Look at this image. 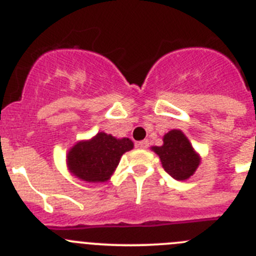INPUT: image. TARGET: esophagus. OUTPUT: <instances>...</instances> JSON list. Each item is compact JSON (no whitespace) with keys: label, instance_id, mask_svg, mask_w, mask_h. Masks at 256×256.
<instances>
[{"label":"esophagus","instance_id":"34e87169","mask_svg":"<svg viewBox=\"0 0 256 256\" xmlns=\"http://www.w3.org/2000/svg\"><path fill=\"white\" fill-rule=\"evenodd\" d=\"M137 146L141 148H148V140H144V141H140L138 144H137Z\"/></svg>","mask_w":256,"mask_h":256}]
</instances>
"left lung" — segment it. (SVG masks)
Here are the masks:
<instances>
[{
  "instance_id": "obj_1",
  "label": "left lung",
  "mask_w": 256,
  "mask_h": 256,
  "mask_svg": "<svg viewBox=\"0 0 256 256\" xmlns=\"http://www.w3.org/2000/svg\"><path fill=\"white\" fill-rule=\"evenodd\" d=\"M162 146H154L162 168L177 180H186L195 173L200 164V156L195 152L182 130H173L162 138Z\"/></svg>"
}]
</instances>
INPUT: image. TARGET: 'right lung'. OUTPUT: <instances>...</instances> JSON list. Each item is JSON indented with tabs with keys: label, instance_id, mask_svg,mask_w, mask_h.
<instances>
[{
	"label": "right lung",
	"instance_id": "right-lung-1",
	"mask_svg": "<svg viewBox=\"0 0 256 256\" xmlns=\"http://www.w3.org/2000/svg\"><path fill=\"white\" fill-rule=\"evenodd\" d=\"M133 148L130 138H115L100 132L88 141H79L66 156L70 173L86 182H106L112 177L124 152Z\"/></svg>",
	"mask_w": 256,
	"mask_h": 256
}]
</instances>
